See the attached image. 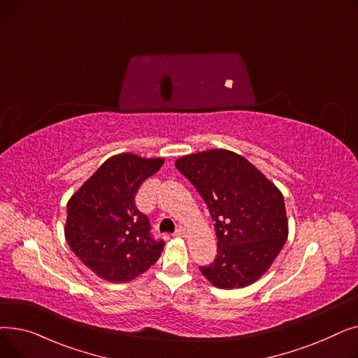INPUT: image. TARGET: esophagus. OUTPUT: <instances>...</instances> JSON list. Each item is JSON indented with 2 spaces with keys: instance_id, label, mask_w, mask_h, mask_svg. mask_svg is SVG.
I'll use <instances>...</instances> for the list:
<instances>
[{
  "instance_id": "34e87169",
  "label": "esophagus",
  "mask_w": 358,
  "mask_h": 358,
  "mask_svg": "<svg viewBox=\"0 0 358 358\" xmlns=\"http://www.w3.org/2000/svg\"><path fill=\"white\" fill-rule=\"evenodd\" d=\"M174 236H177V238H182V236H185V229L180 227V228L174 232Z\"/></svg>"
}]
</instances>
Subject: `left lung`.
<instances>
[{
    "mask_svg": "<svg viewBox=\"0 0 358 358\" xmlns=\"http://www.w3.org/2000/svg\"><path fill=\"white\" fill-rule=\"evenodd\" d=\"M208 204L217 255L201 274L219 289H241L264 274L285 247L289 227L277 187L243 157L210 149L176 161Z\"/></svg>",
    "mask_w": 358,
    "mask_h": 358,
    "instance_id": "1",
    "label": "left lung"
}]
</instances>
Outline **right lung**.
Instances as JSON below:
<instances>
[{
  "mask_svg": "<svg viewBox=\"0 0 358 358\" xmlns=\"http://www.w3.org/2000/svg\"><path fill=\"white\" fill-rule=\"evenodd\" d=\"M162 158L120 154L108 158L66 204L65 238L72 252L99 277L124 283L155 264L164 241L150 235L135 196L162 166Z\"/></svg>",
  "mask_w": 358,
  "mask_h": 358,
  "instance_id": "1",
  "label": "right lung"
}]
</instances>
